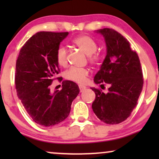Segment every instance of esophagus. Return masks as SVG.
Here are the masks:
<instances>
[{"mask_svg": "<svg viewBox=\"0 0 159 159\" xmlns=\"http://www.w3.org/2000/svg\"><path fill=\"white\" fill-rule=\"evenodd\" d=\"M79 88H80V92H82V91L85 90L86 87L85 86H83V85H79Z\"/></svg>", "mask_w": 159, "mask_h": 159, "instance_id": "1", "label": "esophagus"}]
</instances>
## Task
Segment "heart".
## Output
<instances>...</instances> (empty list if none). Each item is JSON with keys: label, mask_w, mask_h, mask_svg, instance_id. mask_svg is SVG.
I'll list each match as a JSON object with an SVG mask.
<instances>
[{"label": "heart", "mask_w": 159, "mask_h": 159, "mask_svg": "<svg viewBox=\"0 0 159 159\" xmlns=\"http://www.w3.org/2000/svg\"><path fill=\"white\" fill-rule=\"evenodd\" d=\"M74 45L81 50L84 53L88 55V61L93 66H98L101 64L103 56L96 53L98 45L92 38L88 35H80L73 40ZM68 51L64 46L58 47L56 52V60L57 64L61 66H66L68 64ZM89 75V71L84 68L72 67L65 72V78L69 81L82 84L85 82L86 78Z\"/></svg>", "instance_id": "b5f03b06"}]
</instances>
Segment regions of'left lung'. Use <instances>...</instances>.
<instances>
[{
    "instance_id": "8db88e82",
    "label": "left lung",
    "mask_w": 159,
    "mask_h": 159,
    "mask_svg": "<svg viewBox=\"0 0 159 159\" xmlns=\"http://www.w3.org/2000/svg\"><path fill=\"white\" fill-rule=\"evenodd\" d=\"M98 32L105 38L107 55L94 82L101 87L108 84L110 88L107 93L91 88L95 93L92 108L100 120L116 125L126 120L137 106L143 90V71L138 53L125 37L110 28Z\"/></svg>"
}]
</instances>
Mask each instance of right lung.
<instances>
[{
    "label": "right lung",
    "mask_w": 159,
    "mask_h": 159,
    "mask_svg": "<svg viewBox=\"0 0 159 159\" xmlns=\"http://www.w3.org/2000/svg\"><path fill=\"white\" fill-rule=\"evenodd\" d=\"M69 32H39L21 48L16 63L15 86L17 96L32 120L52 127L66 119L72 101L80 93L72 81L62 82V89L51 94L50 85L60 72L56 50Z\"/></svg>",
    "instance_id": "1"
}]
</instances>
